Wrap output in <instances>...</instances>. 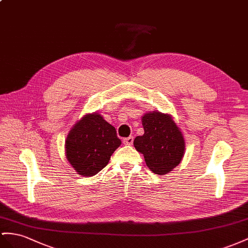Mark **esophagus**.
Listing matches in <instances>:
<instances>
[{
  "mask_svg": "<svg viewBox=\"0 0 248 248\" xmlns=\"http://www.w3.org/2000/svg\"><path fill=\"white\" fill-rule=\"evenodd\" d=\"M133 141H134V137H133V136H129V137H126V138L124 139V143L128 144V145L132 144Z\"/></svg>",
  "mask_w": 248,
  "mask_h": 248,
  "instance_id": "esophagus-1",
  "label": "esophagus"
}]
</instances>
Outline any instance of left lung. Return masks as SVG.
Returning a JSON list of instances; mask_svg holds the SVG:
<instances>
[{
  "label": "left lung",
  "instance_id": "left-lung-1",
  "mask_svg": "<svg viewBox=\"0 0 248 248\" xmlns=\"http://www.w3.org/2000/svg\"><path fill=\"white\" fill-rule=\"evenodd\" d=\"M144 134L134 139L135 149L144 156L152 172L163 175L180 163L185 153V140L170 115L160 112L144 114Z\"/></svg>",
  "mask_w": 248,
  "mask_h": 248
}]
</instances>
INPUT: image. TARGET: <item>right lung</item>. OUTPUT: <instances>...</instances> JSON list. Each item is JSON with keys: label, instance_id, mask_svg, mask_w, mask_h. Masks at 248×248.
<instances>
[{"label": "right lung", "instance_id": "obj_1", "mask_svg": "<svg viewBox=\"0 0 248 248\" xmlns=\"http://www.w3.org/2000/svg\"><path fill=\"white\" fill-rule=\"evenodd\" d=\"M120 144L115 128L99 114H90L70 131L66 140L67 159L79 175L94 176L107 166Z\"/></svg>", "mask_w": 248, "mask_h": 248}]
</instances>
